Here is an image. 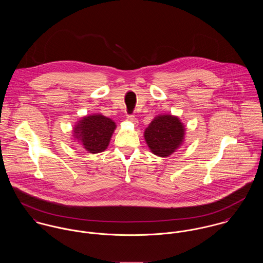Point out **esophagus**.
Segmentation results:
<instances>
[{"label": "esophagus", "instance_id": "esophagus-1", "mask_svg": "<svg viewBox=\"0 0 263 263\" xmlns=\"http://www.w3.org/2000/svg\"><path fill=\"white\" fill-rule=\"evenodd\" d=\"M126 120L127 121H129V122H133L134 124H137L138 123V119L134 116V115H130V116H127V118H126Z\"/></svg>", "mask_w": 263, "mask_h": 263}]
</instances>
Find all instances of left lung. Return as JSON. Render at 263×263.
Returning <instances> with one entry per match:
<instances>
[{"label":"left lung","instance_id":"obj_1","mask_svg":"<svg viewBox=\"0 0 263 263\" xmlns=\"http://www.w3.org/2000/svg\"><path fill=\"white\" fill-rule=\"evenodd\" d=\"M185 126L178 116L159 114L145 129V141L151 152L159 157H169L184 143Z\"/></svg>","mask_w":263,"mask_h":263}]
</instances>
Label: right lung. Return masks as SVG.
I'll return each mask as SVG.
<instances>
[{
  "instance_id": "right-lung-1",
  "label": "right lung",
  "mask_w": 263,
  "mask_h": 263,
  "mask_svg": "<svg viewBox=\"0 0 263 263\" xmlns=\"http://www.w3.org/2000/svg\"><path fill=\"white\" fill-rule=\"evenodd\" d=\"M115 128L112 119L101 113L90 114L76 122L73 137L88 153L97 154L107 149Z\"/></svg>"
}]
</instances>
